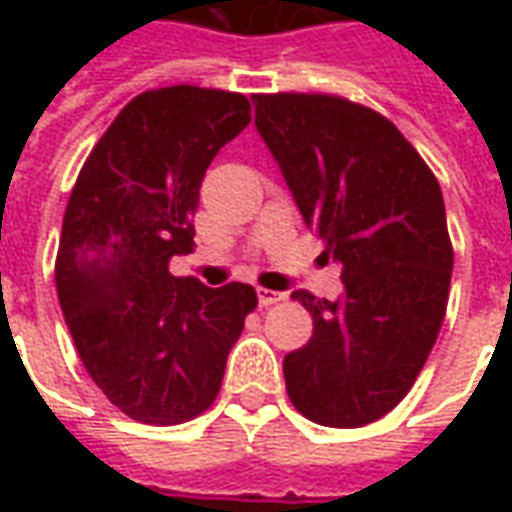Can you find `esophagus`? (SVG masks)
<instances>
[{
  "mask_svg": "<svg viewBox=\"0 0 512 512\" xmlns=\"http://www.w3.org/2000/svg\"><path fill=\"white\" fill-rule=\"evenodd\" d=\"M282 299H285V293H277V290H268V288H257V301H260V307H271V304H279Z\"/></svg>",
  "mask_w": 512,
  "mask_h": 512,
  "instance_id": "1",
  "label": "esophagus"
}]
</instances>
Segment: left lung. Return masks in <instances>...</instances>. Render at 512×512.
<instances>
[{"mask_svg": "<svg viewBox=\"0 0 512 512\" xmlns=\"http://www.w3.org/2000/svg\"><path fill=\"white\" fill-rule=\"evenodd\" d=\"M255 126L304 224L343 266V299L296 290L310 343L285 356L290 403L362 428L408 395L447 312L452 244L439 180L384 115L340 95H255Z\"/></svg>", "mask_w": 512, "mask_h": 512, "instance_id": "obj_1", "label": "left lung"}]
</instances>
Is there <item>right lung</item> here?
I'll return each instance as SVG.
<instances>
[{"label":"right lung","mask_w":512,"mask_h":512,"mask_svg":"<svg viewBox=\"0 0 512 512\" xmlns=\"http://www.w3.org/2000/svg\"><path fill=\"white\" fill-rule=\"evenodd\" d=\"M241 93L175 84L136 95L98 139L65 208L57 296L76 351L126 417L180 425L211 406L257 307L252 285L172 277L213 156L252 120Z\"/></svg>","instance_id":"1"}]
</instances>
